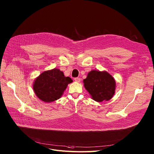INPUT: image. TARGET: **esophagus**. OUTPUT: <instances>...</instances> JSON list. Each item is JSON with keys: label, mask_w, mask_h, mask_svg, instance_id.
<instances>
[{"label": "esophagus", "mask_w": 154, "mask_h": 154, "mask_svg": "<svg viewBox=\"0 0 154 154\" xmlns=\"http://www.w3.org/2000/svg\"><path fill=\"white\" fill-rule=\"evenodd\" d=\"M74 80L76 82H80V79L79 77H76L74 79Z\"/></svg>", "instance_id": "1"}]
</instances>
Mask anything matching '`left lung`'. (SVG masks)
<instances>
[{
  "label": "left lung",
  "instance_id": "1",
  "mask_svg": "<svg viewBox=\"0 0 154 154\" xmlns=\"http://www.w3.org/2000/svg\"><path fill=\"white\" fill-rule=\"evenodd\" d=\"M84 83L85 89L97 102L109 100L115 93V80L106 71H91L84 80Z\"/></svg>",
  "mask_w": 154,
  "mask_h": 154
}]
</instances>
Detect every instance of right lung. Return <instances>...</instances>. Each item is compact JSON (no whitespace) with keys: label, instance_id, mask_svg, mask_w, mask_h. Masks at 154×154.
<instances>
[{"label":"right lung","instance_id":"1","mask_svg":"<svg viewBox=\"0 0 154 154\" xmlns=\"http://www.w3.org/2000/svg\"><path fill=\"white\" fill-rule=\"evenodd\" d=\"M71 82V78L65 77L59 69H54L44 72L35 80L34 91L41 100L51 102L60 98Z\"/></svg>","mask_w":154,"mask_h":154}]
</instances>
